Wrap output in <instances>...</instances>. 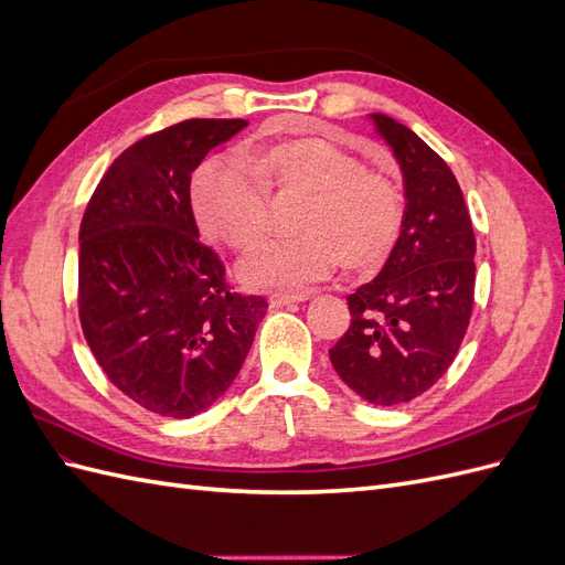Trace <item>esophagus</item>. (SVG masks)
Returning a JSON list of instances; mask_svg holds the SVG:
<instances>
[{"label":"esophagus","instance_id":"34e87169","mask_svg":"<svg viewBox=\"0 0 565 565\" xmlns=\"http://www.w3.org/2000/svg\"><path fill=\"white\" fill-rule=\"evenodd\" d=\"M309 299V295H273L268 299V303L273 306V309H282V306H292V303H301Z\"/></svg>","mask_w":565,"mask_h":565}]
</instances>
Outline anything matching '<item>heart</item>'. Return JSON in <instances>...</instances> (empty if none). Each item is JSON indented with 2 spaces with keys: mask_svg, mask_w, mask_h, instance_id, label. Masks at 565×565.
<instances>
[{
  "mask_svg": "<svg viewBox=\"0 0 565 565\" xmlns=\"http://www.w3.org/2000/svg\"><path fill=\"white\" fill-rule=\"evenodd\" d=\"M268 191L309 202L292 241H273L241 266L247 287L303 292L347 262L353 270L382 266L403 228V198L391 177L365 169L353 152L324 139H297L256 150L241 162L207 160L191 181L198 226L214 241L247 252L268 231Z\"/></svg>",
  "mask_w": 565,
  "mask_h": 565,
  "instance_id": "b5f03b06",
  "label": "heart"
}]
</instances>
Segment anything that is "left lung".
Returning a JSON list of instances; mask_svg holds the SVG:
<instances>
[{"instance_id": "8db88e82", "label": "left lung", "mask_w": 565, "mask_h": 565, "mask_svg": "<svg viewBox=\"0 0 565 565\" xmlns=\"http://www.w3.org/2000/svg\"><path fill=\"white\" fill-rule=\"evenodd\" d=\"M370 117L401 164L407 204L380 276L347 297L351 324L330 361L358 396L386 407L422 396L455 361L473 309L476 237L446 160L393 117Z\"/></svg>"}]
</instances>
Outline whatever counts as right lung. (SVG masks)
Wrapping results in <instances>:
<instances>
[{"label":"right lung","mask_w":565,"mask_h":565,"mask_svg":"<svg viewBox=\"0 0 565 565\" xmlns=\"http://www.w3.org/2000/svg\"><path fill=\"white\" fill-rule=\"evenodd\" d=\"M245 119H183L119 156L79 226V322L106 377L150 413L185 419L241 372L264 297L233 292L200 243L191 174Z\"/></svg>","instance_id":"obj_1"}]
</instances>
